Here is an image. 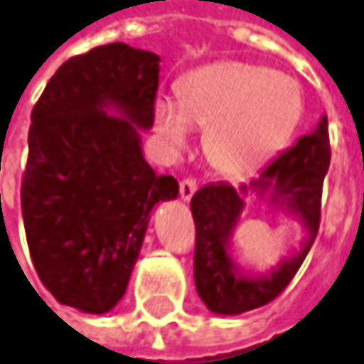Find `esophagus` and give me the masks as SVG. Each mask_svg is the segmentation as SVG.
<instances>
[{
  "label": "esophagus",
  "instance_id": "obj_1",
  "mask_svg": "<svg viewBox=\"0 0 364 364\" xmlns=\"http://www.w3.org/2000/svg\"><path fill=\"white\" fill-rule=\"evenodd\" d=\"M194 192H196V180L186 178V180L180 182V198L182 200H191L192 196H194Z\"/></svg>",
  "mask_w": 364,
  "mask_h": 364
}]
</instances>
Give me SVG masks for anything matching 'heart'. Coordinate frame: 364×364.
Here are the masks:
<instances>
[{
	"mask_svg": "<svg viewBox=\"0 0 364 364\" xmlns=\"http://www.w3.org/2000/svg\"><path fill=\"white\" fill-rule=\"evenodd\" d=\"M301 112V90L291 77L264 65L217 61L180 82V100L159 96L154 124L172 154L188 149L196 127L207 129L210 166L225 176H244L289 145Z\"/></svg>",
	"mask_w": 364,
	"mask_h": 364,
	"instance_id": "1",
	"label": "heart"
}]
</instances>
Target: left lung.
<instances>
[{
	"label": "left lung",
	"instance_id": "1",
	"mask_svg": "<svg viewBox=\"0 0 364 364\" xmlns=\"http://www.w3.org/2000/svg\"><path fill=\"white\" fill-rule=\"evenodd\" d=\"M328 117L303 135L284 154L264 168L256 180L233 188L207 184L192 196L196 225L194 282L198 297L213 314L240 316L279 297L297 274L319 229L321 186L330 168ZM247 191H256L269 204L297 216L306 229L301 247L266 275H245L230 256V237L245 208Z\"/></svg>",
	"mask_w": 364,
	"mask_h": 364
}]
</instances>
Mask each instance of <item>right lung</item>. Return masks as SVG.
<instances>
[{
  "mask_svg": "<svg viewBox=\"0 0 364 364\" xmlns=\"http://www.w3.org/2000/svg\"><path fill=\"white\" fill-rule=\"evenodd\" d=\"M159 57L124 43L65 61L32 110L22 217L50 295L106 314L124 295L157 203L178 196L155 176L141 131L154 127Z\"/></svg>",
  "mask_w": 364,
  "mask_h": 364,
  "instance_id": "right-lung-1",
  "label": "right lung"
}]
</instances>
